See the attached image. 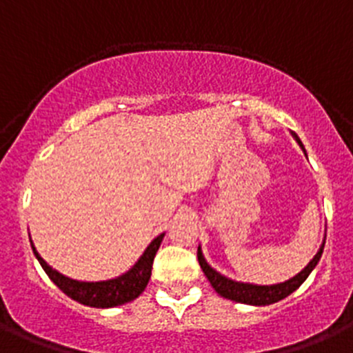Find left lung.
<instances>
[{
  "label": "left lung",
  "mask_w": 353,
  "mask_h": 353,
  "mask_svg": "<svg viewBox=\"0 0 353 353\" xmlns=\"http://www.w3.org/2000/svg\"><path fill=\"white\" fill-rule=\"evenodd\" d=\"M292 137H294L296 143L299 144V148L305 151V146H303V143L299 141V137L296 136L294 132H292ZM305 154H306V151H305ZM322 251H324V242H322L321 249H319L317 254L314 256V259H312V261L308 263V265H306L305 268L298 273V275L292 276V279H289V281L281 282V284H273V285H256V284H247V282L232 281V279H228V276H225V275H221L219 272H216V270H214L212 266L205 261V258H203L202 249H200V247H199V252H196V256H199L200 268L203 270V273H205V276L209 279L210 285H212L214 291H216L217 294L223 296V298H226V299H232V301H236V303H245V305H254V306H266V305H272V303L281 301V299L288 298L291 292H294L296 289H298L299 285L306 281V276L310 275L312 270L317 266L319 259H321V256H322Z\"/></svg>",
  "instance_id": "8db88e82"
}]
</instances>
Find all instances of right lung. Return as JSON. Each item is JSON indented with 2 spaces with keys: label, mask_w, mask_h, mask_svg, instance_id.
<instances>
[{
  "label": "right lung",
  "mask_w": 353,
  "mask_h": 353,
  "mask_svg": "<svg viewBox=\"0 0 353 353\" xmlns=\"http://www.w3.org/2000/svg\"><path fill=\"white\" fill-rule=\"evenodd\" d=\"M163 236H165V233L158 235L157 239L146 247V251H144V254L137 259L136 265L132 266L127 273L117 276V279H111V281L101 282L72 281V279H69V276L62 275L57 270L52 268V266L38 254L36 247L32 245V240L31 247L36 259H38L39 265H41V268L47 272V275L50 276V281L54 282L64 294H68L69 298L81 303V305L94 306V308H113V306H120L128 301H134V299L146 289L151 276V268H153L154 254H157L158 247H160Z\"/></svg>",
  "instance_id": "1"
}]
</instances>
